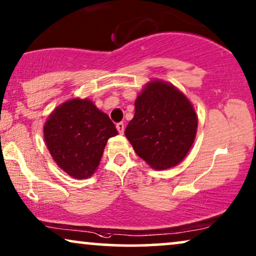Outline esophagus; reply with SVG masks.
Wrapping results in <instances>:
<instances>
[{"instance_id": "1", "label": "esophagus", "mask_w": 256, "mask_h": 256, "mask_svg": "<svg viewBox=\"0 0 256 256\" xmlns=\"http://www.w3.org/2000/svg\"><path fill=\"white\" fill-rule=\"evenodd\" d=\"M116 128H117L119 134H124V124H122V122H118V124L116 125Z\"/></svg>"}]
</instances>
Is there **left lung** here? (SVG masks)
Returning a JSON list of instances; mask_svg holds the SVG:
<instances>
[{"mask_svg": "<svg viewBox=\"0 0 256 256\" xmlns=\"http://www.w3.org/2000/svg\"><path fill=\"white\" fill-rule=\"evenodd\" d=\"M125 136L151 168L166 170L185 158L196 138L198 118L190 100L173 85L153 80L134 103Z\"/></svg>", "mask_w": 256, "mask_h": 256, "instance_id": "8db88e82", "label": "left lung"}]
</instances>
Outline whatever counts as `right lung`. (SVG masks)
I'll return each instance as SVG.
<instances>
[{
  "instance_id": "right-lung-1",
  "label": "right lung",
  "mask_w": 256,
  "mask_h": 256,
  "mask_svg": "<svg viewBox=\"0 0 256 256\" xmlns=\"http://www.w3.org/2000/svg\"><path fill=\"white\" fill-rule=\"evenodd\" d=\"M114 122L88 100H71L50 114L44 139L57 165L76 179L94 174L108 138L117 136Z\"/></svg>"
}]
</instances>
